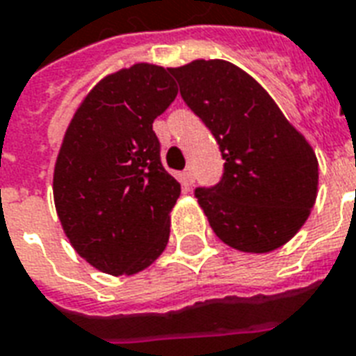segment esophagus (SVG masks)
I'll return each mask as SVG.
<instances>
[{
	"mask_svg": "<svg viewBox=\"0 0 356 356\" xmlns=\"http://www.w3.org/2000/svg\"><path fill=\"white\" fill-rule=\"evenodd\" d=\"M181 178H184V184H187V186H191L193 181H195V175H193V167H186V170L181 172Z\"/></svg>",
	"mask_w": 356,
	"mask_h": 356,
	"instance_id": "obj_1",
	"label": "esophagus"
}]
</instances>
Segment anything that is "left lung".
I'll list each match as a JSON object with an SVG mask.
<instances>
[{"mask_svg":"<svg viewBox=\"0 0 356 356\" xmlns=\"http://www.w3.org/2000/svg\"><path fill=\"white\" fill-rule=\"evenodd\" d=\"M169 72L225 159L221 180L195 189L217 238L243 252H269L290 241L318 195L312 147L264 87L232 63L200 59Z\"/></svg>","mask_w":356,"mask_h":356,"instance_id":"left-lung-1","label":"left lung"}]
</instances>
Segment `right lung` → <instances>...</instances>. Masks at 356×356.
I'll return each instance as SVG.
<instances>
[{
	"mask_svg": "<svg viewBox=\"0 0 356 356\" xmlns=\"http://www.w3.org/2000/svg\"><path fill=\"white\" fill-rule=\"evenodd\" d=\"M169 74L139 63L102 79L74 115L55 163L63 230L81 258L109 275L143 271L169 243L181 189L152 129L178 95Z\"/></svg>",
	"mask_w": 356,
	"mask_h": 356,
	"instance_id": "right-lung-1",
	"label": "right lung"
}]
</instances>
